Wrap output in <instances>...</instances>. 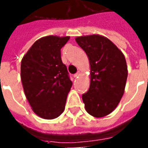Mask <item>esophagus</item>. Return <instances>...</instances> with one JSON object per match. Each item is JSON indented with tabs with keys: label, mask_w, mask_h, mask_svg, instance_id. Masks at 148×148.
<instances>
[{
	"label": "esophagus",
	"mask_w": 148,
	"mask_h": 148,
	"mask_svg": "<svg viewBox=\"0 0 148 148\" xmlns=\"http://www.w3.org/2000/svg\"><path fill=\"white\" fill-rule=\"evenodd\" d=\"M80 75H81V72H80V71H77V73L74 74V77H77L78 76H80Z\"/></svg>",
	"instance_id": "esophagus-1"
}]
</instances>
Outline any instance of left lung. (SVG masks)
<instances>
[{
    "label": "left lung",
    "mask_w": 148,
    "mask_h": 148,
    "mask_svg": "<svg viewBox=\"0 0 148 148\" xmlns=\"http://www.w3.org/2000/svg\"><path fill=\"white\" fill-rule=\"evenodd\" d=\"M90 64V86L82 100L87 112L94 117L113 111L124 93L127 67L123 53L106 37L91 35L77 37Z\"/></svg>",
    "instance_id": "8db88e82"
}]
</instances>
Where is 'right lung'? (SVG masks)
Wrapping results in <instances>:
<instances>
[{
  "label": "right lung",
  "instance_id": "1",
  "mask_svg": "<svg viewBox=\"0 0 148 148\" xmlns=\"http://www.w3.org/2000/svg\"><path fill=\"white\" fill-rule=\"evenodd\" d=\"M69 39V36L42 37L34 42L21 61L25 96L34 112L43 119H55L65 109L72 82L62 62L61 48Z\"/></svg>",
  "mask_w": 148,
  "mask_h": 148
}]
</instances>
